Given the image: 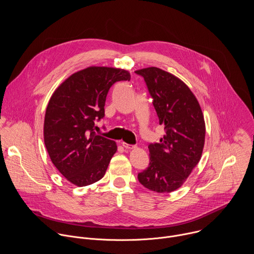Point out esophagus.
Listing matches in <instances>:
<instances>
[{"mask_svg": "<svg viewBox=\"0 0 254 254\" xmlns=\"http://www.w3.org/2000/svg\"><path fill=\"white\" fill-rule=\"evenodd\" d=\"M122 146L125 148V149H127V150H130V149H133L134 146H132V144H129V143H127L125 141L122 142Z\"/></svg>", "mask_w": 254, "mask_h": 254, "instance_id": "34e87169", "label": "esophagus"}]
</instances>
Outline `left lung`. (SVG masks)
Segmentation results:
<instances>
[{"mask_svg":"<svg viewBox=\"0 0 254 254\" xmlns=\"http://www.w3.org/2000/svg\"><path fill=\"white\" fill-rule=\"evenodd\" d=\"M153 98L165 134L150 143V165L138 173L139 183L157 193H170L181 186L199 163L205 142V122L200 104L190 88L158 67L136 70Z\"/></svg>","mask_w":254,"mask_h":254,"instance_id":"left-lung-1","label":"left lung"}]
</instances>
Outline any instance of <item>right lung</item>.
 <instances>
[{
	"mask_svg": "<svg viewBox=\"0 0 254 254\" xmlns=\"http://www.w3.org/2000/svg\"><path fill=\"white\" fill-rule=\"evenodd\" d=\"M129 79L127 70L91 66L70 75L53 92L45 114L44 142L53 165L70 183L83 187L104 176L118 147L97 135L94 124L104 117L112 85Z\"/></svg>",
	"mask_w": 254,
	"mask_h": 254,
	"instance_id": "1",
	"label": "right lung"
}]
</instances>
